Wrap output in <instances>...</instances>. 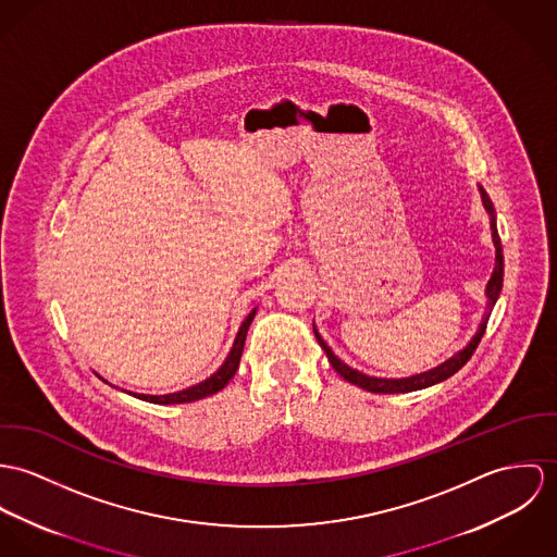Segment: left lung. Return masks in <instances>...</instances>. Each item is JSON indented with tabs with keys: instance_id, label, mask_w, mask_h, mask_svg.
I'll return each mask as SVG.
<instances>
[{
	"instance_id": "1",
	"label": "left lung",
	"mask_w": 557,
	"mask_h": 557,
	"mask_svg": "<svg viewBox=\"0 0 557 557\" xmlns=\"http://www.w3.org/2000/svg\"><path fill=\"white\" fill-rule=\"evenodd\" d=\"M481 189V198H483V205L487 209V213L492 215V237H494L495 246V267L490 282H487V288H485V295H487V311L483 315V322L476 331V335L470 339V344L459 350L457 355H453L450 359H446L444 363H440L437 368H433L430 371H423V373H417V375H410V377H375V375H368L363 371L352 370L350 366H346L342 359L335 357V352L326 346V342L320 337V333L315 331L313 326V333H315V339L320 344V348L326 352L329 357V363L333 366V370L337 371L344 380H348L350 384H357L370 393H410V391H421V388H428L433 386L446 377H450L453 373L461 370L470 357L474 355V350L479 348L481 344V337L485 335V329H487V322H490V315H492V309H494L495 301L499 297V290H502V282H504V256H502V244H499V235H497V226H495V211L494 202L490 200L487 191L483 187Z\"/></svg>"
}]
</instances>
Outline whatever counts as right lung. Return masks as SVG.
Wrapping results in <instances>:
<instances>
[{"label":"right lung","instance_id":"1","mask_svg":"<svg viewBox=\"0 0 557 557\" xmlns=\"http://www.w3.org/2000/svg\"><path fill=\"white\" fill-rule=\"evenodd\" d=\"M256 315V308L251 309L248 313V318L244 320V324L239 326V333L235 337V344L226 357V361L222 363V368L211 373L207 380L184 388V391H177V393H169V395H143V393H129L138 399H145V401H151V404H187V401H196V399H202V397H209L218 391H222L228 380L235 375V371L239 370V361H242V355H244V344H246V335H248L249 324Z\"/></svg>","mask_w":557,"mask_h":557}]
</instances>
